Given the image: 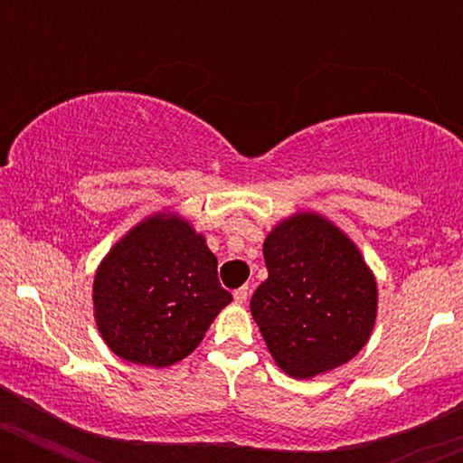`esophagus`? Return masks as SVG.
<instances>
[{
    "label": "esophagus",
    "mask_w": 463,
    "mask_h": 463,
    "mask_svg": "<svg viewBox=\"0 0 463 463\" xmlns=\"http://www.w3.org/2000/svg\"><path fill=\"white\" fill-rule=\"evenodd\" d=\"M232 298H235V302H237V305H244V302L249 300V287H241V288H237V291L232 293Z\"/></svg>",
    "instance_id": "34e87169"
}]
</instances>
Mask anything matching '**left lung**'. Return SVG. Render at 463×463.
I'll use <instances>...</instances> for the list:
<instances>
[{
  "label": "left lung",
  "instance_id": "left-lung-1",
  "mask_svg": "<svg viewBox=\"0 0 463 463\" xmlns=\"http://www.w3.org/2000/svg\"><path fill=\"white\" fill-rule=\"evenodd\" d=\"M269 278L250 314L279 370L314 378L352 361L370 340L378 291L358 246L316 213L282 219L264 240Z\"/></svg>",
  "mask_w": 463,
  "mask_h": 463
}]
</instances>
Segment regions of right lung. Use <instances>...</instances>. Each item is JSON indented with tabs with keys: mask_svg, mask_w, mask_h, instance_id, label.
Instances as JSON below:
<instances>
[{
	"mask_svg": "<svg viewBox=\"0 0 463 463\" xmlns=\"http://www.w3.org/2000/svg\"><path fill=\"white\" fill-rule=\"evenodd\" d=\"M231 300L205 237L176 213L137 223L93 278L98 331L116 356L137 365L184 361Z\"/></svg>",
	"mask_w": 463,
	"mask_h": 463,
	"instance_id": "1",
	"label": "right lung"
}]
</instances>
